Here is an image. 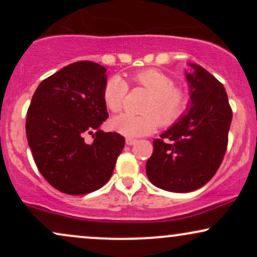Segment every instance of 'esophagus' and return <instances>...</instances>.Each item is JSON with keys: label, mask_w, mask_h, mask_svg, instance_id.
<instances>
[{"label": "esophagus", "mask_w": 257, "mask_h": 257, "mask_svg": "<svg viewBox=\"0 0 257 257\" xmlns=\"http://www.w3.org/2000/svg\"><path fill=\"white\" fill-rule=\"evenodd\" d=\"M138 143V140L137 139H132V138H126L125 139V144L128 146H133V145H135V144Z\"/></svg>", "instance_id": "1"}]
</instances>
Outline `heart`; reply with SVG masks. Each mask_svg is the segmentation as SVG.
<instances>
[{"mask_svg":"<svg viewBox=\"0 0 257 257\" xmlns=\"http://www.w3.org/2000/svg\"><path fill=\"white\" fill-rule=\"evenodd\" d=\"M133 81L152 94L145 111L149 113L134 114L124 112L111 119V128L126 138H139L151 134L162 126H172L181 118L190 105V94L184 88L175 87V81L168 73L147 69L135 73ZM128 93V84L119 76H112L105 82L102 99L108 110L117 112L122 108Z\"/></svg>","mask_w":257,"mask_h":257,"instance_id":"1","label":"heart"}]
</instances>
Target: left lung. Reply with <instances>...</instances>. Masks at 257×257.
I'll return each instance as SVG.
<instances>
[{"label":"left lung","mask_w":257,"mask_h":257,"mask_svg":"<svg viewBox=\"0 0 257 257\" xmlns=\"http://www.w3.org/2000/svg\"><path fill=\"white\" fill-rule=\"evenodd\" d=\"M186 72L190 105L184 116L153 140L146 163L150 181L169 192H192L219 169L227 143L232 110L222 83L196 64Z\"/></svg>","instance_id":"1"}]
</instances>
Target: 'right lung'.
<instances>
[{
	"mask_svg": "<svg viewBox=\"0 0 257 257\" xmlns=\"http://www.w3.org/2000/svg\"><path fill=\"white\" fill-rule=\"evenodd\" d=\"M105 69L77 61L43 79L26 114V138L43 178L63 193L78 196L102 187L124 147L118 133L100 129L108 113L102 99ZM89 134L93 138L87 143Z\"/></svg>",
	"mask_w": 257,
	"mask_h": 257,
	"instance_id": "add662e5",
	"label": "right lung"
}]
</instances>
